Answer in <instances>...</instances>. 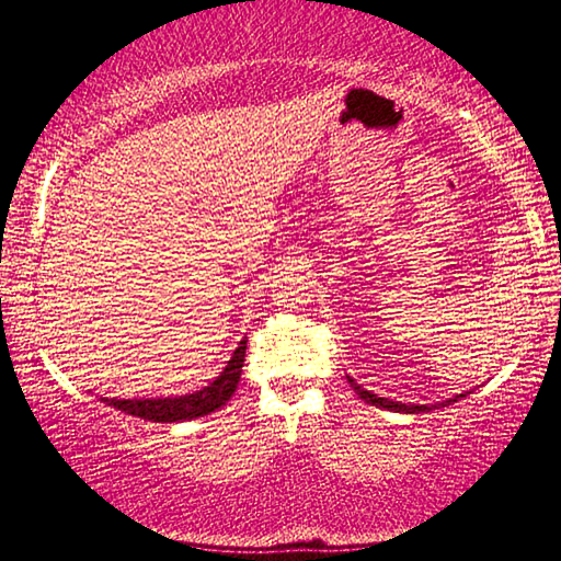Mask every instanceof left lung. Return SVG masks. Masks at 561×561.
Returning a JSON list of instances; mask_svg holds the SVG:
<instances>
[{"mask_svg": "<svg viewBox=\"0 0 561 561\" xmlns=\"http://www.w3.org/2000/svg\"><path fill=\"white\" fill-rule=\"evenodd\" d=\"M348 383L354 386V391L364 398L366 403H371V405H378V408H386V411H398V413H425V411H433V405H405V403H398V401H388V398H378L376 393H371V391H366V388H360L354 378H348ZM465 393H460V396H455V398H450V401H445V403H438V405H450V403H455L458 401V398H462Z\"/></svg>", "mask_w": 561, "mask_h": 561, "instance_id": "8db88e82", "label": "left lung"}]
</instances>
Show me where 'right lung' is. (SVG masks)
I'll use <instances>...</instances> for the list:
<instances>
[{"instance_id":"obj_1","label":"right lung","mask_w":561,"mask_h":561,"mask_svg":"<svg viewBox=\"0 0 561 561\" xmlns=\"http://www.w3.org/2000/svg\"><path fill=\"white\" fill-rule=\"evenodd\" d=\"M244 351H247V339H242L240 346L234 348V354L230 360H227L222 374L217 376L213 383H207L195 393H185L175 398H106L103 403L113 405L121 413L144 417V421H150V423L193 421V417L213 413L230 401L242 376Z\"/></svg>"}]
</instances>
